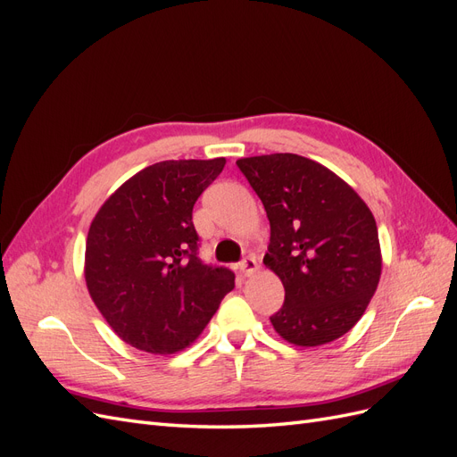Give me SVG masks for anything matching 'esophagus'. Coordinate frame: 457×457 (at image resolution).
I'll return each instance as SVG.
<instances>
[{
    "label": "esophagus",
    "instance_id": "esophagus-1",
    "mask_svg": "<svg viewBox=\"0 0 457 457\" xmlns=\"http://www.w3.org/2000/svg\"><path fill=\"white\" fill-rule=\"evenodd\" d=\"M238 269L244 276H252L257 270V261L253 257H245L238 262Z\"/></svg>",
    "mask_w": 457,
    "mask_h": 457
}]
</instances>
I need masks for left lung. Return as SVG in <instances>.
Listing matches in <instances>:
<instances>
[{
	"instance_id": "obj_1",
	"label": "left lung",
	"mask_w": 457,
	"mask_h": 457,
	"mask_svg": "<svg viewBox=\"0 0 457 457\" xmlns=\"http://www.w3.org/2000/svg\"><path fill=\"white\" fill-rule=\"evenodd\" d=\"M237 165L270 220L262 262L286 289L282 309L270 316L274 329L299 347L345 336L379 284L381 250L370 207L309 158L269 154Z\"/></svg>"
}]
</instances>
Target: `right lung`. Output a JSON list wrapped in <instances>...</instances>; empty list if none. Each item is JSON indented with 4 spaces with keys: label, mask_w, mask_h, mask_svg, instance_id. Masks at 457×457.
I'll list each match as a JSON object with an SVG mask.
<instances>
[{
    "label": "right lung",
    "mask_w": 457,
    "mask_h": 457,
    "mask_svg": "<svg viewBox=\"0 0 457 457\" xmlns=\"http://www.w3.org/2000/svg\"><path fill=\"white\" fill-rule=\"evenodd\" d=\"M225 158L148 165L89 227L86 282L104 320L131 347L171 354L195 341L232 292L234 272L200 259L192 207Z\"/></svg>",
    "instance_id": "obj_1"
}]
</instances>
